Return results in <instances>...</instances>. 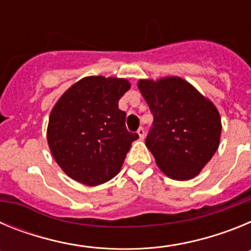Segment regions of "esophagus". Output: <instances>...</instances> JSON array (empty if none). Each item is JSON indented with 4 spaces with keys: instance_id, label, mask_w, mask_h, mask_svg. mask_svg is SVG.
Segmentation results:
<instances>
[{
    "instance_id": "esophagus-1",
    "label": "esophagus",
    "mask_w": 251,
    "mask_h": 251,
    "mask_svg": "<svg viewBox=\"0 0 251 251\" xmlns=\"http://www.w3.org/2000/svg\"><path fill=\"white\" fill-rule=\"evenodd\" d=\"M137 133H138L139 138H141V139L145 138V136H146V130H145V128L141 127V128H139L138 130H137Z\"/></svg>"
}]
</instances>
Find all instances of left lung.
<instances>
[{
    "instance_id": "1",
    "label": "left lung",
    "mask_w": 251,
    "mask_h": 251,
    "mask_svg": "<svg viewBox=\"0 0 251 251\" xmlns=\"http://www.w3.org/2000/svg\"><path fill=\"white\" fill-rule=\"evenodd\" d=\"M153 115L146 146L161 171L174 179L200 174L220 143V114L211 101L181 77L139 80Z\"/></svg>"
}]
</instances>
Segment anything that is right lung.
Instances as JSON below:
<instances>
[{
  "mask_svg": "<svg viewBox=\"0 0 251 251\" xmlns=\"http://www.w3.org/2000/svg\"><path fill=\"white\" fill-rule=\"evenodd\" d=\"M124 79L88 76L69 88L51 110L48 142L61 170L77 182L97 186L117 176L137 133L126 128L119 99Z\"/></svg>",
  "mask_w": 251,
  "mask_h": 251,
  "instance_id": "right-lung-1",
  "label": "right lung"
}]
</instances>
